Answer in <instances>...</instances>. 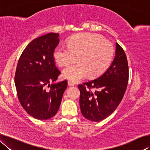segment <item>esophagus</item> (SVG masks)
Wrapping results in <instances>:
<instances>
[{
	"mask_svg": "<svg viewBox=\"0 0 150 150\" xmlns=\"http://www.w3.org/2000/svg\"><path fill=\"white\" fill-rule=\"evenodd\" d=\"M67 83H68V85H69V86H74L75 85L74 83H73L71 81H68Z\"/></svg>",
	"mask_w": 150,
	"mask_h": 150,
	"instance_id": "esophagus-1",
	"label": "esophagus"
}]
</instances>
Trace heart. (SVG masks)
<instances>
[{
  "instance_id": "b5f03b06",
  "label": "heart",
  "mask_w": 150,
  "mask_h": 150,
  "mask_svg": "<svg viewBox=\"0 0 150 150\" xmlns=\"http://www.w3.org/2000/svg\"><path fill=\"white\" fill-rule=\"evenodd\" d=\"M114 54L111 43L100 35L91 33H80L68 41V47L58 45L53 57L58 65L67 66L74 62L77 57L79 63L63 69V78L78 82L88 75L98 77L108 69Z\"/></svg>"
}]
</instances>
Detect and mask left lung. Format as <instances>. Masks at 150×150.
Instances as JSON below:
<instances>
[{
    "label": "left lung",
    "mask_w": 150,
    "mask_h": 150,
    "mask_svg": "<svg viewBox=\"0 0 150 150\" xmlns=\"http://www.w3.org/2000/svg\"><path fill=\"white\" fill-rule=\"evenodd\" d=\"M128 81V65L122 48L116 43L115 57L108 69L96 79L79 85L83 116L99 122L110 116L120 103ZM90 88H95L94 93Z\"/></svg>",
    "instance_id": "1"
}]
</instances>
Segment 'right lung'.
<instances>
[{
	"instance_id": "right-lung-1",
	"label": "right lung",
	"mask_w": 150,
	"mask_h": 150,
	"mask_svg": "<svg viewBox=\"0 0 150 150\" xmlns=\"http://www.w3.org/2000/svg\"><path fill=\"white\" fill-rule=\"evenodd\" d=\"M59 36L58 33H49L32 40L18 62L14 79L18 97L24 110L38 120L56 115L67 87L66 80L55 83L61 73L53 53L59 43ZM46 85L50 90L45 88Z\"/></svg>"
}]
</instances>
